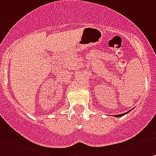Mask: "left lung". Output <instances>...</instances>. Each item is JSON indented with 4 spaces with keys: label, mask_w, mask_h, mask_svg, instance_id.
<instances>
[{
    "label": "left lung",
    "mask_w": 156,
    "mask_h": 156,
    "mask_svg": "<svg viewBox=\"0 0 156 156\" xmlns=\"http://www.w3.org/2000/svg\"><path fill=\"white\" fill-rule=\"evenodd\" d=\"M132 110V109H130V110H129L128 111V112H125V113H122V114H119V115H115V117H122V116H123V115H126V113H128V112H130V111H131Z\"/></svg>",
    "instance_id": "1"
}]
</instances>
